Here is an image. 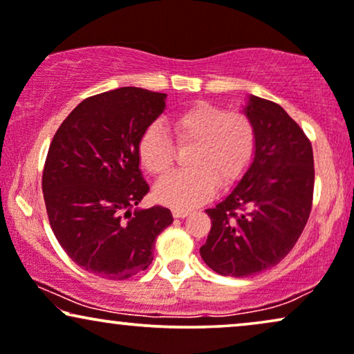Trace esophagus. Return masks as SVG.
<instances>
[{"label":"esophagus","instance_id":"34e87169","mask_svg":"<svg viewBox=\"0 0 354 354\" xmlns=\"http://www.w3.org/2000/svg\"><path fill=\"white\" fill-rule=\"evenodd\" d=\"M172 215H174V218H185L187 215H189V210H178V208H174Z\"/></svg>","mask_w":354,"mask_h":354}]
</instances>
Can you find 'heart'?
Instances as JSON below:
<instances>
[{
  "mask_svg": "<svg viewBox=\"0 0 354 354\" xmlns=\"http://www.w3.org/2000/svg\"><path fill=\"white\" fill-rule=\"evenodd\" d=\"M180 146L194 144L192 169L172 172L154 189L157 202L189 210L210 198L218 182L230 185L244 176L256 151V128L244 113L197 103L170 120ZM176 144L160 126H149L139 139L138 156L152 176H165L176 160Z\"/></svg>",
  "mask_w": 354,
  "mask_h": 354,
  "instance_id": "1",
  "label": "heart"
}]
</instances>
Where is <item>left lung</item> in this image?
<instances>
[{"label":"left lung","instance_id":"left-lung-1","mask_svg":"<svg viewBox=\"0 0 354 354\" xmlns=\"http://www.w3.org/2000/svg\"><path fill=\"white\" fill-rule=\"evenodd\" d=\"M244 115L256 128V151L238 185L215 208L200 256L221 276L248 277L289 254L312 210L313 151L282 106L251 95Z\"/></svg>","mask_w":354,"mask_h":354}]
</instances>
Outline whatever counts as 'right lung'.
Segmentation results:
<instances>
[{"label":"right lung","mask_w":354,"mask_h":354,"mask_svg":"<svg viewBox=\"0 0 354 354\" xmlns=\"http://www.w3.org/2000/svg\"><path fill=\"white\" fill-rule=\"evenodd\" d=\"M165 93L123 86L86 98L52 139L42 172L50 228L88 272L124 281L149 268L169 208H136L149 192L139 139L165 108Z\"/></svg>","instance_id":"obj_1"}]
</instances>
